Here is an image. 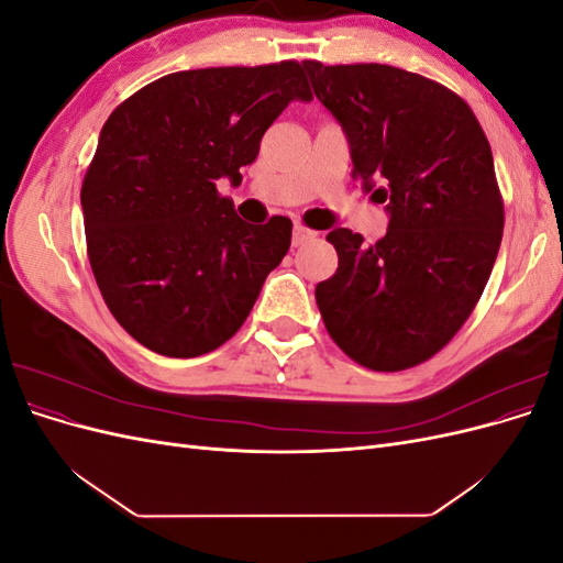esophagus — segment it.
Listing matches in <instances>:
<instances>
[{"instance_id":"34e87169","label":"esophagus","mask_w":563,"mask_h":563,"mask_svg":"<svg viewBox=\"0 0 563 563\" xmlns=\"http://www.w3.org/2000/svg\"><path fill=\"white\" fill-rule=\"evenodd\" d=\"M314 236H317V232H314V230L305 228V225H296V228H294V246H302L305 242L314 240Z\"/></svg>"}]
</instances>
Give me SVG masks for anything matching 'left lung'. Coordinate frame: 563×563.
<instances>
[{"label":"left lung","mask_w":563,"mask_h":563,"mask_svg":"<svg viewBox=\"0 0 563 563\" xmlns=\"http://www.w3.org/2000/svg\"><path fill=\"white\" fill-rule=\"evenodd\" d=\"M302 65L347 133L352 178L389 211L371 246L329 232L338 269L314 291L323 327L371 371L418 366L463 329L496 263L505 209L488 139L463 98L422 75Z\"/></svg>","instance_id":"1"}]
</instances>
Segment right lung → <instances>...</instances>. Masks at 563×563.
<instances>
[{
  "instance_id": "1",
  "label": "right lung",
  "mask_w": 563,
  "mask_h": 563,
  "mask_svg": "<svg viewBox=\"0 0 563 563\" xmlns=\"http://www.w3.org/2000/svg\"><path fill=\"white\" fill-rule=\"evenodd\" d=\"M312 91L298 60L159 77L117 106L81 183L87 253L112 317L164 356H199L246 321L294 223L249 225L218 180L242 183L263 133Z\"/></svg>"
}]
</instances>
